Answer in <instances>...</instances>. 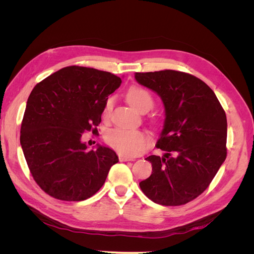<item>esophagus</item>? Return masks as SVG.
Wrapping results in <instances>:
<instances>
[{
	"mask_svg": "<svg viewBox=\"0 0 254 254\" xmlns=\"http://www.w3.org/2000/svg\"><path fill=\"white\" fill-rule=\"evenodd\" d=\"M119 159H120L121 162H125V161H133L134 160V158L127 157V156H124V155H120Z\"/></svg>",
	"mask_w": 254,
	"mask_h": 254,
	"instance_id": "obj_1",
	"label": "esophagus"
}]
</instances>
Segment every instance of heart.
Wrapping results in <instances>:
<instances>
[{
    "mask_svg": "<svg viewBox=\"0 0 254 254\" xmlns=\"http://www.w3.org/2000/svg\"><path fill=\"white\" fill-rule=\"evenodd\" d=\"M127 101L136 110L141 112L149 110L153 104V99L149 92L141 87L132 86L127 90ZM113 101L108 98L105 104L103 115L108 118L112 109ZM106 142L109 146L121 153L127 156H136L144 151L148 146L149 139L147 134L141 130L129 128H114L106 134Z\"/></svg>",
    "mask_w": 254,
    "mask_h": 254,
    "instance_id": "heart-1",
    "label": "heart"
}]
</instances>
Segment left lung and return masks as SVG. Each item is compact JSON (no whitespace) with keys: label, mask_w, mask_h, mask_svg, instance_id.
<instances>
[{"label":"left lung","mask_w":254,"mask_h":254,"mask_svg":"<svg viewBox=\"0 0 254 254\" xmlns=\"http://www.w3.org/2000/svg\"><path fill=\"white\" fill-rule=\"evenodd\" d=\"M136 81L155 91L165 108L164 128L149 156L150 177L143 193L162 205L194 200L210 186L227 157V117L213 90L189 73L163 70L135 73Z\"/></svg>","instance_id":"1"}]
</instances>
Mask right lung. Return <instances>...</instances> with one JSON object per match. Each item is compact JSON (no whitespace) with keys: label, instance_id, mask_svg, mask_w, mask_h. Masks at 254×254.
<instances>
[{"label":"right lung","instance_id":"obj_1","mask_svg":"<svg viewBox=\"0 0 254 254\" xmlns=\"http://www.w3.org/2000/svg\"><path fill=\"white\" fill-rule=\"evenodd\" d=\"M122 83L109 72L71 65L37 83L21 124L20 143L29 172L50 196L81 201L93 196L119 158L98 145L88 150L81 134L102 122L108 96Z\"/></svg>","mask_w":254,"mask_h":254}]
</instances>
